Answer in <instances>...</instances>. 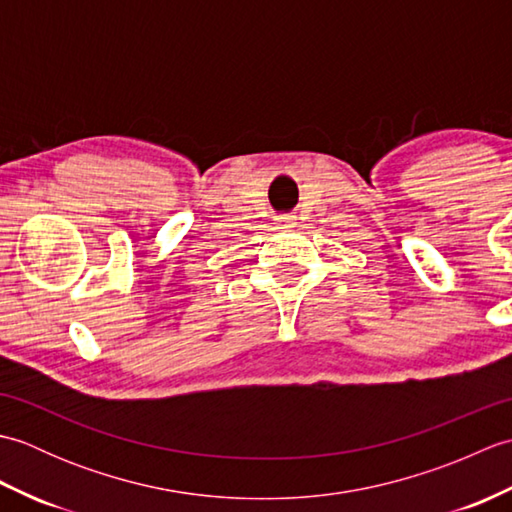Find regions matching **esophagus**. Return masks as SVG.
Instances as JSON below:
<instances>
[{
    "label": "esophagus",
    "instance_id": "obj_1",
    "mask_svg": "<svg viewBox=\"0 0 512 512\" xmlns=\"http://www.w3.org/2000/svg\"><path fill=\"white\" fill-rule=\"evenodd\" d=\"M277 224L279 228H292L297 222H295V215H279L277 217Z\"/></svg>",
    "mask_w": 512,
    "mask_h": 512
}]
</instances>
